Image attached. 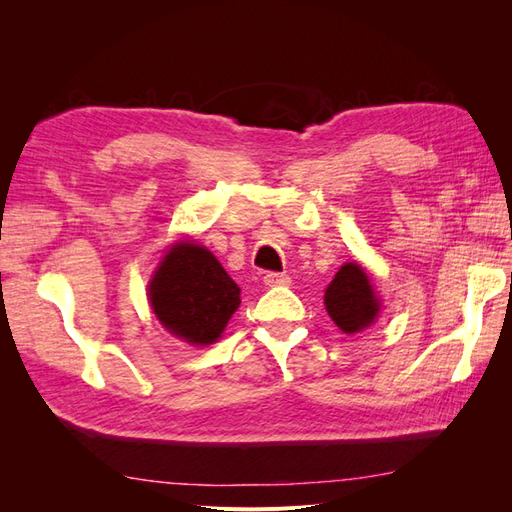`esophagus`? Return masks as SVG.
I'll return each mask as SVG.
<instances>
[{
	"label": "esophagus",
	"mask_w": 512,
	"mask_h": 512,
	"mask_svg": "<svg viewBox=\"0 0 512 512\" xmlns=\"http://www.w3.org/2000/svg\"><path fill=\"white\" fill-rule=\"evenodd\" d=\"M290 284V275L286 273H275V271H269L265 275V286L273 288V286H288Z\"/></svg>",
	"instance_id": "esophagus-1"
}]
</instances>
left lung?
I'll return each instance as SVG.
<instances>
[{"label": "left lung", "instance_id": "8db88e82", "mask_svg": "<svg viewBox=\"0 0 512 512\" xmlns=\"http://www.w3.org/2000/svg\"><path fill=\"white\" fill-rule=\"evenodd\" d=\"M324 305L339 331L346 335L367 329L380 314V299L376 297L369 275L356 262H346L324 292Z\"/></svg>", "mask_w": 512, "mask_h": 512}]
</instances>
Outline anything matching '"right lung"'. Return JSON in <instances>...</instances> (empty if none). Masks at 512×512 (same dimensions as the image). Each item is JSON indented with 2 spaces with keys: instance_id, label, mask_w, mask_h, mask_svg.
Returning a JSON list of instances; mask_svg holds the SVG:
<instances>
[{
  "instance_id": "1",
  "label": "right lung",
  "mask_w": 512,
  "mask_h": 512,
  "mask_svg": "<svg viewBox=\"0 0 512 512\" xmlns=\"http://www.w3.org/2000/svg\"><path fill=\"white\" fill-rule=\"evenodd\" d=\"M149 303L168 333L194 346H209L237 312L241 290L207 247L179 241L153 273Z\"/></svg>"
}]
</instances>
